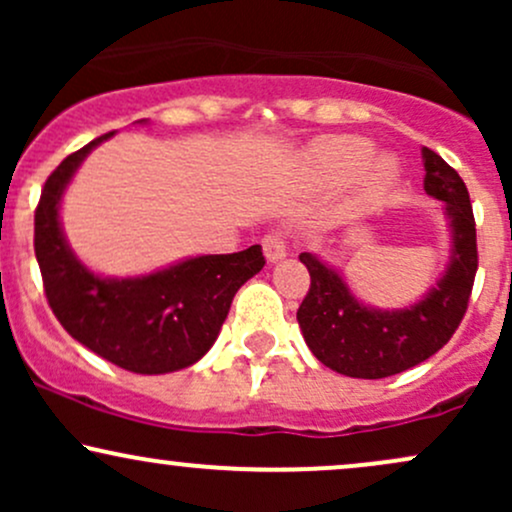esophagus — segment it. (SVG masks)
<instances>
[{
    "instance_id": "1",
    "label": "esophagus",
    "mask_w": 512,
    "mask_h": 512,
    "mask_svg": "<svg viewBox=\"0 0 512 512\" xmlns=\"http://www.w3.org/2000/svg\"><path fill=\"white\" fill-rule=\"evenodd\" d=\"M262 250H264V257H267V262H281L286 257V243L284 238L279 236V233H269V236H264L262 240Z\"/></svg>"
}]
</instances>
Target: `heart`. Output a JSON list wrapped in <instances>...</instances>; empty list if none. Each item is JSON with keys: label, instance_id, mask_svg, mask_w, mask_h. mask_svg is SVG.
Segmentation results:
<instances>
[{"label": "heart", "instance_id": "1", "mask_svg": "<svg viewBox=\"0 0 512 512\" xmlns=\"http://www.w3.org/2000/svg\"><path fill=\"white\" fill-rule=\"evenodd\" d=\"M375 153V144L356 134H332L320 137L305 151L303 163L313 178L322 182H346L361 173V187L366 197H380L390 192L399 180V158Z\"/></svg>", "mask_w": 512, "mask_h": 512}]
</instances>
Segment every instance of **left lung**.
<instances>
[{
  "label": "left lung",
  "mask_w": 512,
  "mask_h": 512,
  "mask_svg": "<svg viewBox=\"0 0 512 512\" xmlns=\"http://www.w3.org/2000/svg\"><path fill=\"white\" fill-rule=\"evenodd\" d=\"M424 190L443 202L450 228L448 264L419 301L383 310L358 301L337 267L301 252L310 291L298 308V325L320 363L349 378L380 380L419 366L448 344L467 313L477 274V228L472 202L455 168L436 151L421 149Z\"/></svg>",
  "instance_id": "left-lung-1"
}]
</instances>
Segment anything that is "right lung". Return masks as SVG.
<instances>
[{"instance_id": "right-lung-1", "label": "right lung", "mask_w": 512, "mask_h": 512, "mask_svg": "<svg viewBox=\"0 0 512 512\" xmlns=\"http://www.w3.org/2000/svg\"><path fill=\"white\" fill-rule=\"evenodd\" d=\"M113 134L64 158L45 182L35 209V257L52 313L76 342L132 373H173L214 346L236 291L264 267L262 248L185 257L139 276L88 269L64 236L60 207L86 156Z\"/></svg>"}]
</instances>
